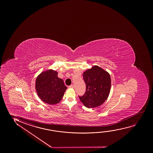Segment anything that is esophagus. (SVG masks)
I'll use <instances>...</instances> for the list:
<instances>
[{"mask_svg":"<svg viewBox=\"0 0 153 153\" xmlns=\"http://www.w3.org/2000/svg\"><path fill=\"white\" fill-rule=\"evenodd\" d=\"M69 88H74V85H70V86H69V87H68Z\"/></svg>","mask_w":153,"mask_h":153,"instance_id":"1","label":"esophagus"}]
</instances>
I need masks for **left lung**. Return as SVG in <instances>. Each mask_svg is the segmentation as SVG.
<instances>
[{"mask_svg": "<svg viewBox=\"0 0 153 153\" xmlns=\"http://www.w3.org/2000/svg\"><path fill=\"white\" fill-rule=\"evenodd\" d=\"M83 79L86 84V92L82 96H79L81 102L88 108L102 105L110 91V74L98 66H94L84 72Z\"/></svg>", "mask_w": 153, "mask_h": 153, "instance_id": "obj_1", "label": "left lung"}]
</instances>
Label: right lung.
<instances>
[{"instance_id":"obj_1","label":"right lung","mask_w":153,"mask_h":153,"mask_svg":"<svg viewBox=\"0 0 153 153\" xmlns=\"http://www.w3.org/2000/svg\"><path fill=\"white\" fill-rule=\"evenodd\" d=\"M52 69L40 74L36 79V88L38 96L44 102L55 105L62 100L67 89L63 79Z\"/></svg>"}]
</instances>
